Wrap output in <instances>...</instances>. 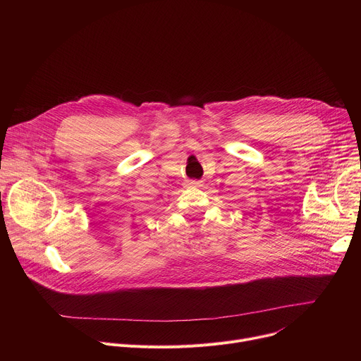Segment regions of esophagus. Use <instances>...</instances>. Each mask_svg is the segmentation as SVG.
Here are the masks:
<instances>
[{
  "mask_svg": "<svg viewBox=\"0 0 361 361\" xmlns=\"http://www.w3.org/2000/svg\"><path fill=\"white\" fill-rule=\"evenodd\" d=\"M188 185H190V187H201V185H202V181H200V180H191V181L188 183Z\"/></svg>",
  "mask_w": 361,
  "mask_h": 361,
  "instance_id": "obj_1",
  "label": "esophagus"
}]
</instances>
